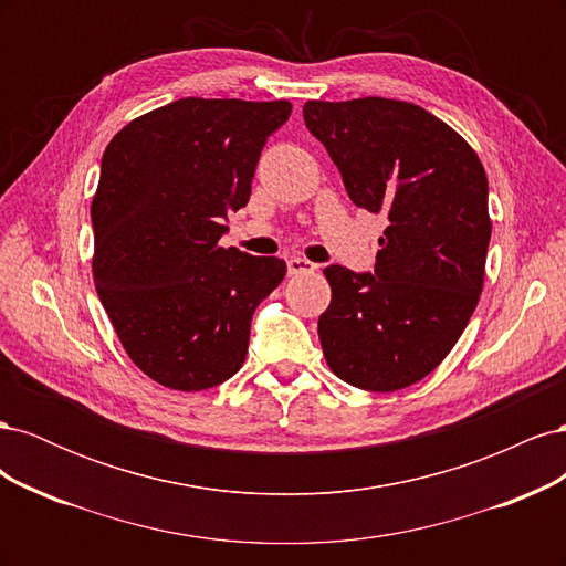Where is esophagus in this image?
<instances>
[{
  "instance_id": "34e87169",
  "label": "esophagus",
  "mask_w": 566,
  "mask_h": 566,
  "mask_svg": "<svg viewBox=\"0 0 566 566\" xmlns=\"http://www.w3.org/2000/svg\"><path fill=\"white\" fill-rule=\"evenodd\" d=\"M316 269L318 266L310 260H304V256H290L287 260V273H293V276H297V273H312Z\"/></svg>"
}]
</instances>
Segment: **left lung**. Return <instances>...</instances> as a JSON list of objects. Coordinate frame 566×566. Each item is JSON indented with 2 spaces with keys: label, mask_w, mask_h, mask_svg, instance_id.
I'll use <instances>...</instances> for the list:
<instances>
[{
  "label": "left lung",
  "mask_w": 566,
  "mask_h": 566,
  "mask_svg": "<svg viewBox=\"0 0 566 566\" xmlns=\"http://www.w3.org/2000/svg\"><path fill=\"white\" fill-rule=\"evenodd\" d=\"M302 113L356 208L389 219L373 273L323 269V356L358 389H403L447 358L482 295L486 172L458 132L406 101H306Z\"/></svg>",
  "instance_id": "8db88e82"
}]
</instances>
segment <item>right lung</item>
<instances>
[{
	"label": "right lung",
	"instance_id": "1",
	"mask_svg": "<svg viewBox=\"0 0 566 566\" xmlns=\"http://www.w3.org/2000/svg\"><path fill=\"white\" fill-rule=\"evenodd\" d=\"M287 101L179 98L108 144L92 202L94 283L132 361L179 391L241 370L252 314L285 276L279 256L219 248L250 200Z\"/></svg>",
	"mask_w": 566,
	"mask_h": 566
}]
</instances>
